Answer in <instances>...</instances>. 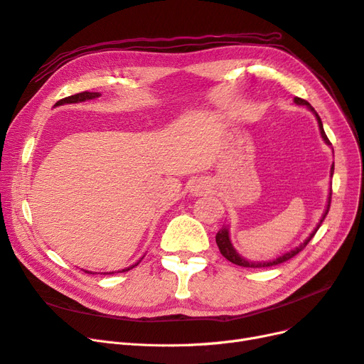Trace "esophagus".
I'll return each mask as SVG.
<instances>
[{"mask_svg": "<svg viewBox=\"0 0 364 364\" xmlns=\"http://www.w3.org/2000/svg\"><path fill=\"white\" fill-rule=\"evenodd\" d=\"M207 192V184L201 180H196L192 186H191V193L195 196H199Z\"/></svg>", "mask_w": 364, "mask_h": 364, "instance_id": "34e87169", "label": "esophagus"}]
</instances>
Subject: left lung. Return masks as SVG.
<instances>
[{
	"instance_id": "left-lung-1",
	"label": "left lung",
	"mask_w": 364,
	"mask_h": 364,
	"mask_svg": "<svg viewBox=\"0 0 364 364\" xmlns=\"http://www.w3.org/2000/svg\"><path fill=\"white\" fill-rule=\"evenodd\" d=\"M295 104H298V105H306V107H307L310 112H313V114L316 116V119H318L319 132H321V136H322V139H323V142H325L326 145H331V142H330V140H328V137H326V134H325V132H323V125H322V121H321V118H319V114L316 113V110L311 107V105H310L306 100H301V98H298V97L295 98ZM333 172H334V165L331 166V177H333ZM330 204H331V192H330V195H328V204H326L325 213L322 215V218H321V220H319V224L316 225V228L311 231L310 236H309L306 240H304L299 246H296V248H293V250H290L289 252L277 257L275 260H269V262H250V260L243 259V257H242L236 250H234V246H232V243H231V240H230V230H228V227H224L222 230H219L218 234H216V243H218V246H219V251H220L222 255L225 257L227 260H230L231 263L237 264V266H242V267H267V266H275V264H279V263H284V262L290 260L291 257H295L298 252H301L304 248H306L307 243L311 240V237L316 234V231L319 230V227H321V224L323 222L325 216L328 215V210H330Z\"/></svg>"
}]
</instances>
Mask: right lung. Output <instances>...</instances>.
Wrapping results in <instances>:
<instances>
[{
    "label": "right lung",
    "mask_w": 364,
    "mask_h": 364,
    "mask_svg": "<svg viewBox=\"0 0 364 364\" xmlns=\"http://www.w3.org/2000/svg\"><path fill=\"white\" fill-rule=\"evenodd\" d=\"M98 97H101V93L100 92H81V93H77V95H71V97H68V98H63V100H60V101H57L55 102V105H63V104H75V102H85V101H87V100H95V98H98ZM144 259V257H142ZM140 259V260H142ZM139 260V262H140ZM139 262L137 263H134L133 266H128V267H125V269H122L121 272H127V271H130V269H133L134 266H137L139 264ZM85 271V269H83ZM85 272H87V274H93L95 275L97 272H92V271H85ZM110 274H114V272H104V275H110Z\"/></svg>",
    "instance_id": "add662e5"
}]
</instances>
